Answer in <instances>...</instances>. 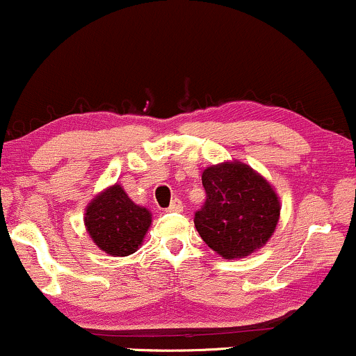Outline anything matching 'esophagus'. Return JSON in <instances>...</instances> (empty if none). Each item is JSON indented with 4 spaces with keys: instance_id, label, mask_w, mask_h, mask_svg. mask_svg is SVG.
Listing matches in <instances>:
<instances>
[{
    "instance_id": "obj_1",
    "label": "esophagus",
    "mask_w": 356,
    "mask_h": 356,
    "mask_svg": "<svg viewBox=\"0 0 356 356\" xmlns=\"http://www.w3.org/2000/svg\"><path fill=\"white\" fill-rule=\"evenodd\" d=\"M182 209H184L182 201H181V199H177V197H175L174 201L170 202V206L167 207V211H169V212H181Z\"/></svg>"
}]
</instances>
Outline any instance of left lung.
I'll return each mask as SVG.
<instances>
[{
  "label": "left lung",
  "instance_id": "1",
  "mask_svg": "<svg viewBox=\"0 0 356 356\" xmlns=\"http://www.w3.org/2000/svg\"><path fill=\"white\" fill-rule=\"evenodd\" d=\"M206 201L194 224L204 243L226 259L243 257L268 243L280 219L273 187L241 162H224L202 172Z\"/></svg>",
  "mask_w": 356,
  "mask_h": 356
}]
</instances>
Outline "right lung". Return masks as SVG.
<instances>
[{
  "label": "right lung",
  "mask_w": 356,
  "mask_h": 356,
  "mask_svg": "<svg viewBox=\"0 0 356 356\" xmlns=\"http://www.w3.org/2000/svg\"><path fill=\"white\" fill-rule=\"evenodd\" d=\"M150 222V212L130 201L120 186L108 187L97 195L85 212L90 238L110 256L136 252Z\"/></svg>",
  "instance_id": "obj_1"
}]
</instances>
